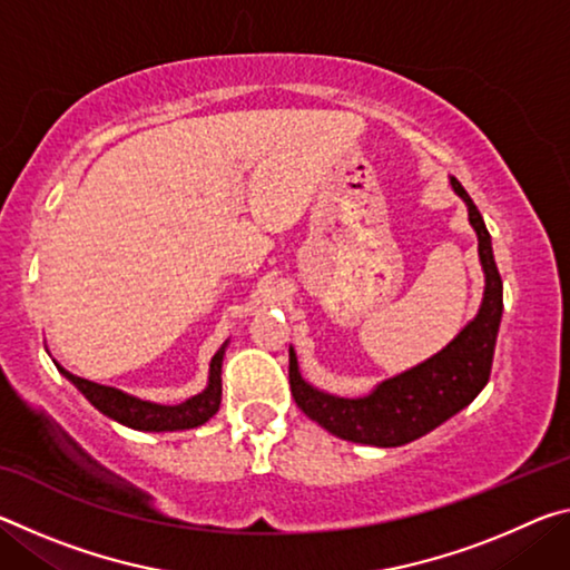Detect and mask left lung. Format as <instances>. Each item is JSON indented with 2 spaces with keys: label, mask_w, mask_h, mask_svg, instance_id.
<instances>
[{
  "label": "left lung",
  "mask_w": 570,
  "mask_h": 570,
  "mask_svg": "<svg viewBox=\"0 0 570 570\" xmlns=\"http://www.w3.org/2000/svg\"><path fill=\"white\" fill-rule=\"evenodd\" d=\"M452 190L465 200L470 226L478 234V254L485 272V294L480 312L445 350L412 370L384 380L366 397H334L304 382L294 350H288V384L308 420L320 422L332 435L374 448H400L428 435L478 397L490 380L495 340L503 316V282H500L493 246L478 206L458 178Z\"/></svg>",
  "instance_id": "obj_1"
}]
</instances>
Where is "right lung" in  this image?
<instances>
[{"label": "right lung", "instance_id": "add662e5", "mask_svg": "<svg viewBox=\"0 0 570 570\" xmlns=\"http://www.w3.org/2000/svg\"><path fill=\"white\" fill-rule=\"evenodd\" d=\"M226 344L214 354L208 372V387L180 404H156L132 397L115 387H105V384L75 377L67 370L57 364L60 374H65L77 390H80L95 410L108 414L110 420L125 424V428L142 430V432H173V430H190L198 424L208 422L220 407V364H224Z\"/></svg>", "mask_w": 570, "mask_h": 570}]
</instances>
